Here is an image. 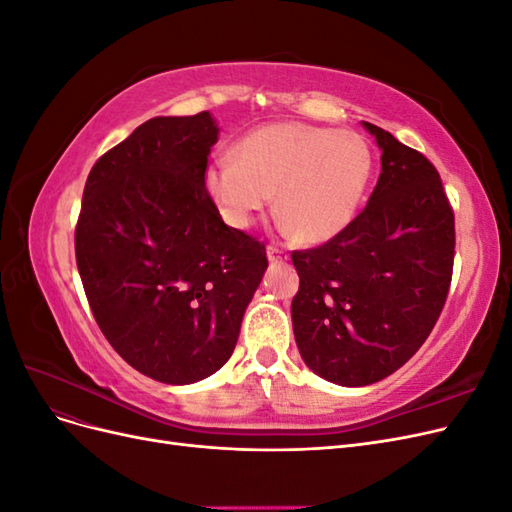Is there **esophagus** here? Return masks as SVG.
<instances>
[{
	"label": "esophagus",
	"instance_id": "1",
	"mask_svg": "<svg viewBox=\"0 0 512 512\" xmlns=\"http://www.w3.org/2000/svg\"><path fill=\"white\" fill-rule=\"evenodd\" d=\"M267 258H269V262H282V260H286V254H284V250H280V247L269 245L267 247Z\"/></svg>",
	"mask_w": 512,
	"mask_h": 512
}]
</instances>
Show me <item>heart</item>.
I'll return each instance as SVG.
<instances>
[{"mask_svg": "<svg viewBox=\"0 0 512 512\" xmlns=\"http://www.w3.org/2000/svg\"><path fill=\"white\" fill-rule=\"evenodd\" d=\"M371 173L363 134L280 121L245 134L235 156L213 160L205 185L230 226L250 228L275 192L282 224L301 241L322 243L352 224Z\"/></svg>", "mask_w": 512, "mask_h": 512, "instance_id": "b5f03b06", "label": "heart"}]
</instances>
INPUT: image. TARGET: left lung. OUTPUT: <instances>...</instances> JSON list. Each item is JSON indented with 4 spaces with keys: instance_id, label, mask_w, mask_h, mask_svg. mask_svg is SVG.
I'll return each instance as SVG.
<instances>
[{
    "instance_id": "8db88e82",
    "label": "left lung",
    "mask_w": 512,
    "mask_h": 512,
    "mask_svg": "<svg viewBox=\"0 0 512 512\" xmlns=\"http://www.w3.org/2000/svg\"><path fill=\"white\" fill-rule=\"evenodd\" d=\"M382 151L367 207L337 237L292 252V331L305 365L339 386L391 376L423 346L453 275L455 215L433 164L374 123Z\"/></svg>"
}]
</instances>
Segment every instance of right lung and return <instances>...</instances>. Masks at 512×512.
I'll return each mask as SVG.
<instances>
[{
    "mask_svg": "<svg viewBox=\"0 0 512 512\" xmlns=\"http://www.w3.org/2000/svg\"><path fill=\"white\" fill-rule=\"evenodd\" d=\"M218 134L209 111L145 121L91 168L74 232L100 331L164 384L205 380L230 359L269 265L205 188Z\"/></svg>",
    "mask_w": 512,
    "mask_h": 512,
    "instance_id": "1",
    "label": "right lung"
}]
</instances>
